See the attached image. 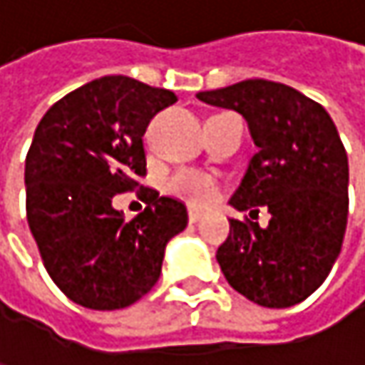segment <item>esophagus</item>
Wrapping results in <instances>:
<instances>
[{
	"label": "esophagus",
	"mask_w": 365,
	"mask_h": 365,
	"mask_svg": "<svg viewBox=\"0 0 365 365\" xmlns=\"http://www.w3.org/2000/svg\"><path fill=\"white\" fill-rule=\"evenodd\" d=\"M187 220H190L192 224L200 222V220H202V211H198V209H187Z\"/></svg>",
	"instance_id": "esophagus-1"
}]
</instances>
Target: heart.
Wrapping results in <instances>:
<instances>
[{"instance_id": "obj_1", "label": "heart", "mask_w": 365, "mask_h": 365, "mask_svg": "<svg viewBox=\"0 0 365 365\" xmlns=\"http://www.w3.org/2000/svg\"><path fill=\"white\" fill-rule=\"evenodd\" d=\"M165 190L194 207L209 205L217 194V183L211 175L196 169H178L165 180Z\"/></svg>"}]
</instances>
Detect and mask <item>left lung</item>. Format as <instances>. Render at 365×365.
<instances>
[{
  "instance_id": "left-lung-1",
  "label": "left lung",
  "mask_w": 365,
  "mask_h": 365,
  "mask_svg": "<svg viewBox=\"0 0 365 365\" xmlns=\"http://www.w3.org/2000/svg\"><path fill=\"white\" fill-rule=\"evenodd\" d=\"M196 97L247 120L257 152L230 205L270 213L268 228L230 220L215 254L226 281L268 309L307 300L340 254L349 215V160L329 113L270 80H243Z\"/></svg>"
}]
</instances>
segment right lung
<instances>
[{
	"instance_id": "add662e5",
	"label": "right lung",
	"mask_w": 365,
	"mask_h": 365,
	"mask_svg": "<svg viewBox=\"0 0 365 365\" xmlns=\"http://www.w3.org/2000/svg\"><path fill=\"white\" fill-rule=\"evenodd\" d=\"M171 91L126 76L93 80L56 101L39 120L25 160L27 222L56 287L76 304L115 311L158 281L167 243L187 224L185 205L154 194L124 222L115 194L145 178L143 135L173 106Z\"/></svg>"
}]
</instances>
